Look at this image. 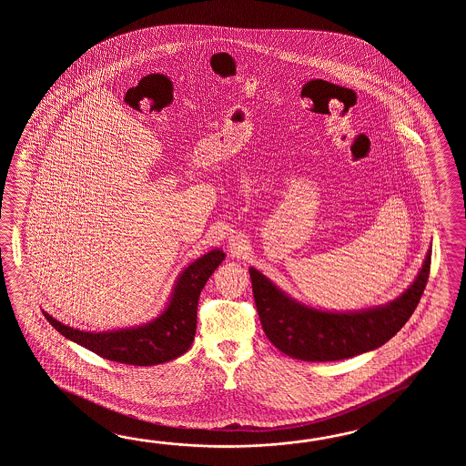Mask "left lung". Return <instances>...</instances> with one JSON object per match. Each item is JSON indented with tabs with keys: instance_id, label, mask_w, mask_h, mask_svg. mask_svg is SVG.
<instances>
[{
	"instance_id": "left-lung-1",
	"label": "left lung",
	"mask_w": 466,
	"mask_h": 466,
	"mask_svg": "<svg viewBox=\"0 0 466 466\" xmlns=\"http://www.w3.org/2000/svg\"><path fill=\"white\" fill-rule=\"evenodd\" d=\"M431 248L415 281L381 307L325 311L299 303L249 268L253 297L265 335L285 355L303 361H337L385 345L413 315L430 275Z\"/></svg>"
}]
</instances>
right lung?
<instances>
[{
  "mask_svg": "<svg viewBox=\"0 0 466 466\" xmlns=\"http://www.w3.org/2000/svg\"><path fill=\"white\" fill-rule=\"evenodd\" d=\"M225 257L227 255L221 249H211L185 268L161 315L139 327L95 333L63 325L46 311L43 313L51 327L56 328L63 337L96 353L98 357L137 367L171 361L187 353L191 347L197 331L199 293Z\"/></svg>",
  "mask_w": 466,
  "mask_h": 466,
  "instance_id": "add662e5",
  "label": "right lung"
}]
</instances>
